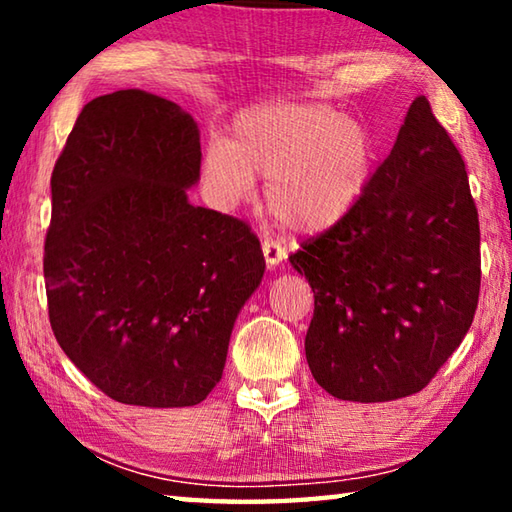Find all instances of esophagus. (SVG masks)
Here are the masks:
<instances>
[{"instance_id": "obj_1", "label": "esophagus", "mask_w": 512, "mask_h": 512, "mask_svg": "<svg viewBox=\"0 0 512 512\" xmlns=\"http://www.w3.org/2000/svg\"><path fill=\"white\" fill-rule=\"evenodd\" d=\"M262 253L266 257L268 268H275L277 264L282 262L284 257H287V253H284V248L277 244V241H273V239H264L262 241Z\"/></svg>"}]
</instances>
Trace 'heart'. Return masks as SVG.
<instances>
[{
  "label": "heart",
  "mask_w": 512,
  "mask_h": 512,
  "mask_svg": "<svg viewBox=\"0 0 512 512\" xmlns=\"http://www.w3.org/2000/svg\"><path fill=\"white\" fill-rule=\"evenodd\" d=\"M375 144L359 121L318 103H268L239 115L230 142L214 140L203 178L216 205L250 196L268 178L266 203L298 232H325L354 212L368 192Z\"/></svg>",
  "instance_id": "obj_1"
}]
</instances>
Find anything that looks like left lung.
<instances>
[{
    "instance_id": "obj_1",
    "label": "left lung",
    "mask_w": 512,
    "mask_h": 512,
    "mask_svg": "<svg viewBox=\"0 0 512 512\" xmlns=\"http://www.w3.org/2000/svg\"><path fill=\"white\" fill-rule=\"evenodd\" d=\"M479 244L465 162L415 97L354 212L289 257L314 289L305 352L318 384L350 402L420 393L474 320Z\"/></svg>"
}]
</instances>
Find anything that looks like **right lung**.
Returning <instances> with one entry per match:
<instances>
[{
  "mask_svg": "<svg viewBox=\"0 0 512 512\" xmlns=\"http://www.w3.org/2000/svg\"><path fill=\"white\" fill-rule=\"evenodd\" d=\"M198 176L194 117L144 90L85 103L51 173L49 323L74 366L115 402H203L262 282L250 225L187 201Z\"/></svg>",
  "mask_w": 512,
  "mask_h": 512,
  "instance_id": "add662e5",
  "label": "right lung"
}]
</instances>
